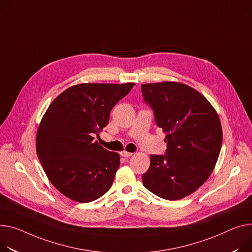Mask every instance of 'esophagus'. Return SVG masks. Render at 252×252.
Instances as JSON below:
<instances>
[{"label":"esophagus","mask_w":252,"mask_h":252,"mask_svg":"<svg viewBox=\"0 0 252 252\" xmlns=\"http://www.w3.org/2000/svg\"><path fill=\"white\" fill-rule=\"evenodd\" d=\"M121 155H122L123 157H129V156L132 155V153L127 152V151H123V152H121Z\"/></svg>","instance_id":"esophagus-1"}]
</instances>
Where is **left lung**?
Returning a JSON list of instances; mask_svg holds the SVG:
<instances>
[{
  "mask_svg": "<svg viewBox=\"0 0 252 252\" xmlns=\"http://www.w3.org/2000/svg\"><path fill=\"white\" fill-rule=\"evenodd\" d=\"M145 101L165 133L166 155H151L144 187L169 200L198 189L213 172L222 147V126L209 100L187 84L164 81L142 85Z\"/></svg>",
  "mask_w": 252,
  "mask_h": 252,
  "instance_id": "obj_1",
  "label": "left lung"
}]
</instances>
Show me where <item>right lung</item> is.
<instances>
[{"label":"right lung","mask_w":252,"mask_h":252,"mask_svg":"<svg viewBox=\"0 0 252 252\" xmlns=\"http://www.w3.org/2000/svg\"><path fill=\"white\" fill-rule=\"evenodd\" d=\"M135 83H82L62 92L42 116L36 153L53 186L78 203H90L111 188L121 157L94 141L113 106Z\"/></svg>","instance_id":"right-lung-1"}]
</instances>
